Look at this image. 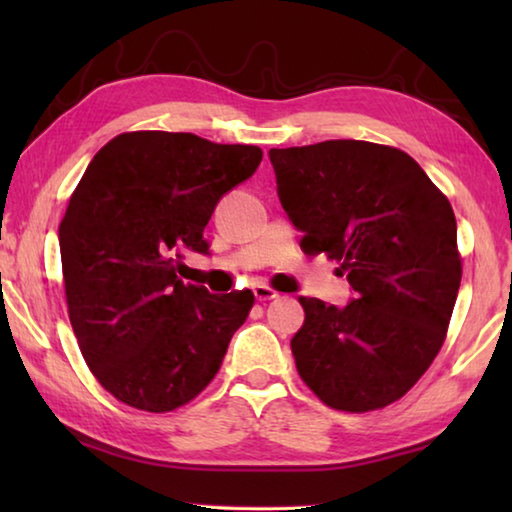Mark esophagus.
I'll use <instances>...</instances> for the list:
<instances>
[{
  "label": "esophagus",
  "mask_w": 512,
  "mask_h": 512,
  "mask_svg": "<svg viewBox=\"0 0 512 512\" xmlns=\"http://www.w3.org/2000/svg\"><path fill=\"white\" fill-rule=\"evenodd\" d=\"M253 293H255V298H257L259 302H268V300L280 298V293H277V291L271 289V287H264V284H257V287H253Z\"/></svg>",
  "instance_id": "1"
}]
</instances>
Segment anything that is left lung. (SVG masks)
<instances>
[{
    "instance_id": "obj_1",
    "label": "left lung",
    "mask_w": 512,
    "mask_h": 512,
    "mask_svg": "<svg viewBox=\"0 0 512 512\" xmlns=\"http://www.w3.org/2000/svg\"><path fill=\"white\" fill-rule=\"evenodd\" d=\"M268 155L300 248L339 262L357 296L345 307L300 298L298 375L336 411L384 409L445 343L463 273L452 205L395 146L327 140Z\"/></svg>"
}]
</instances>
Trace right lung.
Masks as SVG:
<instances>
[{
	"label": "right lung",
	"instance_id": "right-lung-1",
	"mask_svg": "<svg viewBox=\"0 0 512 512\" xmlns=\"http://www.w3.org/2000/svg\"><path fill=\"white\" fill-rule=\"evenodd\" d=\"M250 144L121 133L94 155L60 221L69 323L92 375L133 409L167 413L216 377L253 291L185 284L180 253H207L219 198L262 162Z\"/></svg>",
	"mask_w": 512,
	"mask_h": 512
}]
</instances>
